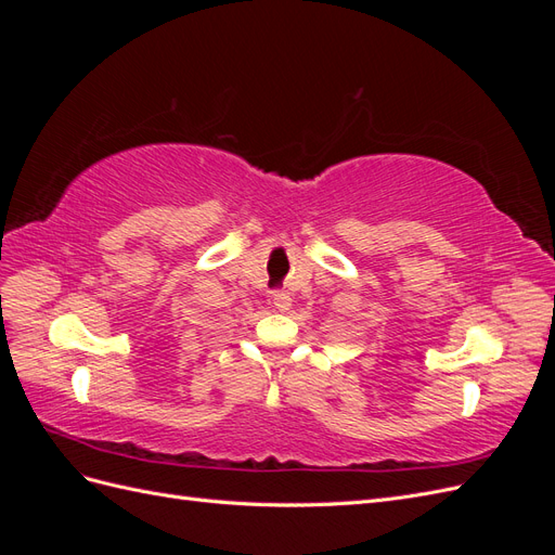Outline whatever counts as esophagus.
<instances>
[{"label": "esophagus", "mask_w": 555, "mask_h": 555, "mask_svg": "<svg viewBox=\"0 0 555 555\" xmlns=\"http://www.w3.org/2000/svg\"><path fill=\"white\" fill-rule=\"evenodd\" d=\"M273 306L280 310V312H287L292 308V296L287 292H275L273 294Z\"/></svg>", "instance_id": "1"}]
</instances>
